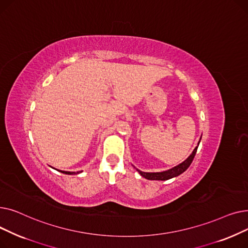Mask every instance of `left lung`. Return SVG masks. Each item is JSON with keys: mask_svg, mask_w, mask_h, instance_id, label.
<instances>
[{"mask_svg": "<svg viewBox=\"0 0 248 248\" xmlns=\"http://www.w3.org/2000/svg\"><path fill=\"white\" fill-rule=\"evenodd\" d=\"M202 138V137H201ZM201 138L198 141V145L197 147L194 149V151L192 152V154L189 155V157L184 161L182 162L181 164H179L178 166L170 169V170H167V171H163V172H155V173H147V172H141L140 171L139 169H137V171L139 172V174L144 177L148 180H158V181H166V180H169V179H172V178H175L179 175H181L182 173H184L187 169L189 168V166L191 165V163L193 162V159L195 157V155H196V152H197V149H198V146L200 144V140H201Z\"/></svg>", "mask_w": 248, "mask_h": 248, "instance_id": "8db88e82", "label": "left lung"}]
</instances>
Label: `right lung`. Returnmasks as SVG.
I'll return each mask as SVG.
<instances>
[{
	"instance_id": "add662e5",
	"label": "right lung",
	"mask_w": 248,
	"mask_h": 248,
	"mask_svg": "<svg viewBox=\"0 0 248 248\" xmlns=\"http://www.w3.org/2000/svg\"><path fill=\"white\" fill-rule=\"evenodd\" d=\"M58 171L63 174H66V175H76V174L81 173V172H67V171H61V170H58Z\"/></svg>"
}]
</instances>
